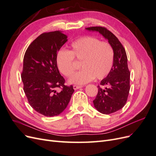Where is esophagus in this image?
<instances>
[{"mask_svg":"<svg viewBox=\"0 0 156 156\" xmlns=\"http://www.w3.org/2000/svg\"><path fill=\"white\" fill-rule=\"evenodd\" d=\"M73 89L74 90H77V89H79L80 88H81L82 87L81 86H78V85H73Z\"/></svg>","mask_w":156,"mask_h":156,"instance_id":"34e87169","label":"esophagus"}]
</instances>
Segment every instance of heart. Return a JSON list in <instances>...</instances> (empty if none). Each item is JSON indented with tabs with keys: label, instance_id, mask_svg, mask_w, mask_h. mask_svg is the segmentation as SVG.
<instances>
[{
	"label": "heart",
	"instance_id": "1",
	"mask_svg": "<svg viewBox=\"0 0 156 156\" xmlns=\"http://www.w3.org/2000/svg\"><path fill=\"white\" fill-rule=\"evenodd\" d=\"M69 48V51L61 49L56 56L58 68L66 77H70L76 69L74 58L81 61L83 69L69 79V83L82 85L95 77L104 79L111 72L115 52L109 43L87 36L73 41Z\"/></svg>",
	"mask_w": 156,
	"mask_h": 156
}]
</instances>
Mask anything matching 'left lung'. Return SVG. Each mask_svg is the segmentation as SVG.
Listing matches in <instances>:
<instances>
[{
    "label": "left lung",
    "instance_id": "8db88e82",
    "mask_svg": "<svg viewBox=\"0 0 156 156\" xmlns=\"http://www.w3.org/2000/svg\"><path fill=\"white\" fill-rule=\"evenodd\" d=\"M86 29L100 33L114 49V63L111 72L100 83L105 87L98 86V92L93 101L94 107L99 112L105 115L111 114L125 105L129 92L130 72L126 51L119 39L106 28L92 27Z\"/></svg>",
    "mask_w": 156,
    "mask_h": 156
}]
</instances>
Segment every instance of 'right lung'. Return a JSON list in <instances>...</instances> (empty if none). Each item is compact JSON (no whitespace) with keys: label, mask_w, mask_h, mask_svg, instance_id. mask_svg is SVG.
Masks as SVG:
<instances>
[{"label":"right lung","mask_w":156,"mask_h":156,"mask_svg":"<svg viewBox=\"0 0 156 156\" xmlns=\"http://www.w3.org/2000/svg\"><path fill=\"white\" fill-rule=\"evenodd\" d=\"M67 37L60 31L43 33L30 44L23 58V90L30 105L45 116L62 112L74 92L72 85L64 84L56 62V53ZM58 87L60 92L55 90Z\"/></svg>","instance_id":"obj_1"}]
</instances>
